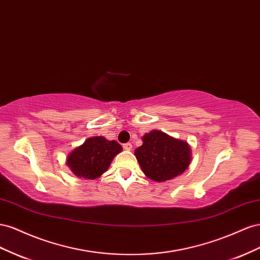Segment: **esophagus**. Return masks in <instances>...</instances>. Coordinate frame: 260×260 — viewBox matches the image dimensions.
<instances>
[{
    "label": "esophagus",
    "mask_w": 260,
    "mask_h": 260,
    "mask_svg": "<svg viewBox=\"0 0 260 260\" xmlns=\"http://www.w3.org/2000/svg\"><path fill=\"white\" fill-rule=\"evenodd\" d=\"M123 148H124L125 150H131L132 148H133V145L131 143H126V144L123 145Z\"/></svg>",
    "instance_id": "esophagus-1"
}]
</instances>
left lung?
Here are the masks:
<instances>
[{"label":"left lung","instance_id":"1","mask_svg":"<svg viewBox=\"0 0 260 260\" xmlns=\"http://www.w3.org/2000/svg\"><path fill=\"white\" fill-rule=\"evenodd\" d=\"M142 139L143 145L135 150V157L145 175L152 181L172 180L188 168L191 151L186 142L161 131H151Z\"/></svg>","mask_w":260,"mask_h":260}]
</instances>
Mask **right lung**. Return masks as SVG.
Masks as SVG:
<instances>
[{
	"mask_svg": "<svg viewBox=\"0 0 260 260\" xmlns=\"http://www.w3.org/2000/svg\"><path fill=\"white\" fill-rule=\"evenodd\" d=\"M122 149L115 140H107L102 136L90 137L68 155L66 165L76 176L94 180L107 171Z\"/></svg>",
	"mask_w": 260,
	"mask_h": 260,
	"instance_id": "add662e5",
	"label": "right lung"
}]
</instances>
